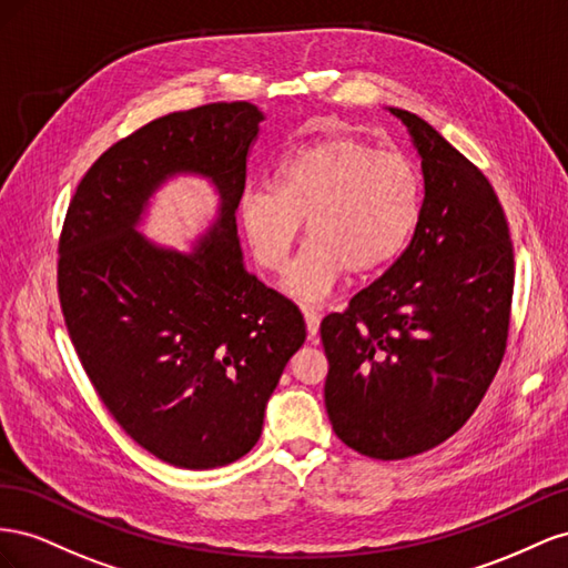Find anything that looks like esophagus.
Segmentation results:
<instances>
[{
  "mask_svg": "<svg viewBox=\"0 0 568 568\" xmlns=\"http://www.w3.org/2000/svg\"><path fill=\"white\" fill-rule=\"evenodd\" d=\"M304 321H306V331H310L312 337H316L321 328V314L314 310H304Z\"/></svg>",
  "mask_w": 568,
  "mask_h": 568,
  "instance_id": "1",
  "label": "esophagus"
}]
</instances>
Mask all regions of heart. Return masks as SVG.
<instances>
[{
  "instance_id": "1",
  "label": "heart",
  "mask_w": 568,
  "mask_h": 568,
  "mask_svg": "<svg viewBox=\"0 0 568 568\" xmlns=\"http://www.w3.org/2000/svg\"><path fill=\"white\" fill-rule=\"evenodd\" d=\"M420 216V178L407 156L354 135H323L290 150L273 190L242 194L237 219L254 262L283 273L304 221L306 247L285 275L302 304H321L349 271L371 273L407 247Z\"/></svg>"
}]
</instances>
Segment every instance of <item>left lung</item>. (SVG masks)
<instances>
[{
    "label": "left lung",
    "instance_id": "left-lung-1",
    "mask_svg": "<svg viewBox=\"0 0 568 568\" xmlns=\"http://www.w3.org/2000/svg\"><path fill=\"white\" fill-rule=\"evenodd\" d=\"M407 125L424 173L409 247L349 310L321 321L326 412L371 459H407L476 412L507 347L514 247L493 185L416 113Z\"/></svg>",
    "mask_w": 568,
    "mask_h": 568
}]
</instances>
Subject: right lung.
<instances>
[{
	"instance_id": "1",
	"label": "right lung",
	"mask_w": 568,
	"mask_h": 568,
	"mask_svg": "<svg viewBox=\"0 0 568 568\" xmlns=\"http://www.w3.org/2000/svg\"><path fill=\"white\" fill-rule=\"evenodd\" d=\"M264 119L250 102H219L148 123L94 161L63 223L59 300L80 364L121 428L178 468L247 455L306 337L297 306L245 268L237 237ZM178 174L204 176L220 197L190 253L139 231Z\"/></svg>"
}]
</instances>
